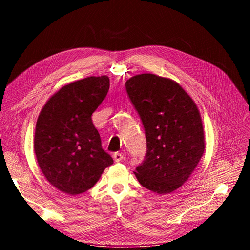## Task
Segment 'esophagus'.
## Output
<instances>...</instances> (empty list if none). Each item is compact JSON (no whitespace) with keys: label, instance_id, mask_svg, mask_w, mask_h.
<instances>
[{"label":"esophagus","instance_id":"obj_1","mask_svg":"<svg viewBox=\"0 0 250 250\" xmlns=\"http://www.w3.org/2000/svg\"><path fill=\"white\" fill-rule=\"evenodd\" d=\"M124 158V155H123V153H120V152H116L115 154H113V160H115V162H117V163H119V162H121Z\"/></svg>","mask_w":250,"mask_h":250}]
</instances>
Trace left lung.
<instances>
[{
    "label": "left lung",
    "instance_id": "8db88e82",
    "mask_svg": "<svg viewBox=\"0 0 250 250\" xmlns=\"http://www.w3.org/2000/svg\"><path fill=\"white\" fill-rule=\"evenodd\" d=\"M125 86L147 141L145 160L135 169V177L149 191L172 193L192 175L206 149L199 109L170 78L140 74Z\"/></svg>",
    "mask_w": 250,
    "mask_h": 250
}]
</instances>
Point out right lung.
<instances>
[{"label": "right lung", "mask_w": 250, "mask_h": 250, "mask_svg": "<svg viewBox=\"0 0 250 250\" xmlns=\"http://www.w3.org/2000/svg\"><path fill=\"white\" fill-rule=\"evenodd\" d=\"M108 89L105 75L74 81L53 95L40 112L34 134L36 160L43 176L62 193L86 192L113 164L92 121Z\"/></svg>", "instance_id": "1"}]
</instances>
